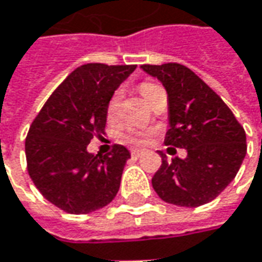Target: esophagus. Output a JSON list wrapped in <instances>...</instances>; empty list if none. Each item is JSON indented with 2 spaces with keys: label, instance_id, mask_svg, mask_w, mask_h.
Instances as JSON below:
<instances>
[{
  "label": "esophagus",
  "instance_id": "esophagus-1",
  "mask_svg": "<svg viewBox=\"0 0 262 262\" xmlns=\"http://www.w3.org/2000/svg\"><path fill=\"white\" fill-rule=\"evenodd\" d=\"M142 155H143V150H139V149H133L130 152L132 159H139Z\"/></svg>",
  "mask_w": 262,
  "mask_h": 262
}]
</instances>
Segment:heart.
I'll use <instances>...</instances> for the list:
<instances>
[{"mask_svg": "<svg viewBox=\"0 0 262 262\" xmlns=\"http://www.w3.org/2000/svg\"><path fill=\"white\" fill-rule=\"evenodd\" d=\"M159 90H162L158 84H154V82H143L139 85V93L140 95L146 100L149 103V100L154 97V95L158 93ZM119 98H120V93H114L108 103H107V107H105V113H107V119L112 120L116 116V112H117V105H119ZM154 135V130H130L127 135H126V140L130 142L133 145H142L145 143L146 140Z\"/></svg>", "mask_w": 262, "mask_h": 262, "instance_id": "heart-1", "label": "heart"}]
</instances>
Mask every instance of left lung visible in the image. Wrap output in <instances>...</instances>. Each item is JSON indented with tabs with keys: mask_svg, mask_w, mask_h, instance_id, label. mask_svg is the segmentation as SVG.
I'll list each match as a JSON object with an SVG mask.
<instances>
[{
	"mask_svg": "<svg viewBox=\"0 0 262 262\" xmlns=\"http://www.w3.org/2000/svg\"><path fill=\"white\" fill-rule=\"evenodd\" d=\"M168 93L169 129L165 145L187 149V158L167 161L152 187L167 203L197 207L212 202L238 174L247 154V135L219 95L181 63L142 65Z\"/></svg>",
	"mask_w": 262,
	"mask_h": 262,
	"instance_id": "8db88e82",
	"label": "left lung"
}]
</instances>
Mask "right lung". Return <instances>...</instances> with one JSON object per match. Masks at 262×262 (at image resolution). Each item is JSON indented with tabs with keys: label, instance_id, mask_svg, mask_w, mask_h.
Instances as JSON below:
<instances>
[{
	"label": "right lung",
	"instance_id": "add662e5",
	"mask_svg": "<svg viewBox=\"0 0 262 262\" xmlns=\"http://www.w3.org/2000/svg\"><path fill=\"white\" fill-rule=\"evenodd\" d=\"M136 65H81L52 93L26 138L27 172L41 195L72 214L110 203L130 158L123 145L107 155L86 152L105 129V107Z\"/></svg>",
	"mask_w": 262,
	"mask_h": 262
}]
</instances>
